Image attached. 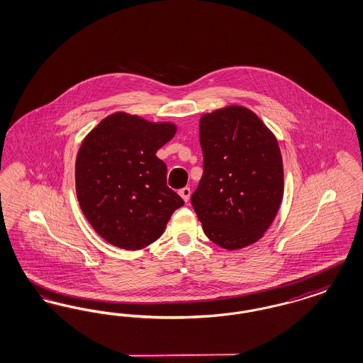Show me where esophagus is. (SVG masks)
<instances>
[{
  "mask_svg": "<svg viewBox=\"0 0 363 363\" xmlns=\"http://www.w3.org/2000/svg\"><path fill=\"white\" fill-rule=\"evenodd\" d=\"M178 194L182 197V200H184L185 203H188L190 199V188H182V189L178 191Z\"/></svg>",
  "mask_w": 363,
  "mask_h": 363,
  "instance_id": "34e87169",
  "label": "esophagus"
}]
</instances>
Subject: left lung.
<instances>
[{"instance_id": "obj_1", "label": "left lung", "mask_w": 363, "mask_h": 363, "mask_svg": "<svg viewBox=\"0 0 363 363\" xmlns=\"http://www.w3.org/2000/svg\"><path fill=\"white\" fill-rule=\"evenodd\" d=\"M204 174L191 206L213 243L253 245L277 218L284 173L279 143L256 113L228 104L200 118Z\"/></svg>"}]
</instances>
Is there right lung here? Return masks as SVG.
I'll return each mask as SVG.
<instances>
[{
    "label": "right lung",
    "instance_id": "add662e5",
    "mask_svg": "<svg viewBox=\"0 0 363 363\" xmlns=\"http://www.w3.org/2000/svg\"><path fill=\"white\" fill-rule=\"evenodd\" d=\"M174 122H151L117 111L86 135L76 156L80 208L113 246L140 250L155 242L184 200L166 184L156 152L174 138Z\"/></svg>",
    "mask_w": 363,
    "mask_h": 363
}]
</instances>
